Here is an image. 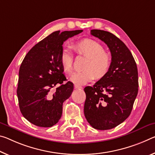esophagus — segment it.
I'll return each instance as SVG.
<instances>
[{"label":"esophagus","instance_id":"esophagus-1","mask_svg":"<svg viewBox=\"0 0 155 155\" xmlns=\"http://www.w3.org/2000/svg\"><path fill=\"white\" fill-rule=\"evenodd\" d=\"M74 88H75V89H77V90H81V89H82L83 87L79 86V85H75Z\"/></svg>","mask_w":155,"mask_h":155}]
</instances>
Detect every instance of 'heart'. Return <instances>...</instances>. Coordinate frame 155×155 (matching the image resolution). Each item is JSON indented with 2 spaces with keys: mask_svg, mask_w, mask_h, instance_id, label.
<instances>
[{
  "mask_svg": "<svg viewBox=\"0 0 155 155\" xmlns=\"http://www.w3.org/2000/svg\"><path fill=\"white\" fill-rule=\"evenodd\" d=\"M74 49L78 54L88 57L84 70L76 72L71 76L70 81L77 85H83L97 78H101L108 72L112 64V57L105 51L101 44L93 39L85 38L77 43ZM61 63L65 72L72 70L73 56L69 49L65 48L61 54Z\"/></svg>",
  "mask_w": 155,
  "mask_h": 155,
  "instance_id": "obj_1",
  "label": "heart"
}]
</instances>
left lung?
Instances as JSON below:
<instances>
[{"label":"left lung","mask_w":155,"mask_h":155,"mask_svg":"<svg viewBox=\"0 0 155 155\" xmlns=\"http://www.w3.org/2000/svg\"><path fill=\"white\" fill-rule=\"evenodd\" d=\"M91 34L106 44L112 56L108 72L92 87L84 88V114L94 128H114L130 114L138 93V70L130 51L119 38L104 30Z\"/></svg>","instance_id":"left-lung-1"}]
</instances>
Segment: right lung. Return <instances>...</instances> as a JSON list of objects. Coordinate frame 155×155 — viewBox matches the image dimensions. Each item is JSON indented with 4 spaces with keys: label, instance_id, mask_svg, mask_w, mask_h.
<instances>
[{
    "label": "right lung",
    "instance_id": "right-lung-1",
    "mask_svg": "<svg viewBox=\"0 0 155 155\" xmlns=\"http://www.w3.org/2000/svg\"><path fill=\"white\" fill-rule=\"evenodd\" d=\"M82 31H54L25 56L19 70L17 96L23 116L35 126L51 127L61 119L63 102L74 89L73 83L65 82L63 74L60 60L62 45L67 39Z\"/></svg>",
    "mask_w": 155,
    "mask_h": 155
}]
</instances>
